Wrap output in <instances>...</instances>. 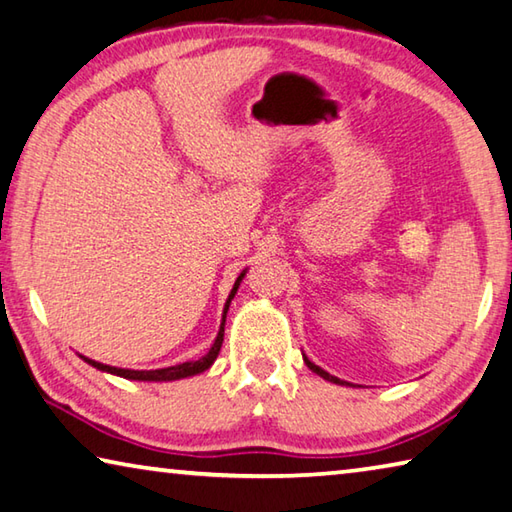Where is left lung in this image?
<instances>
[{
    "instance_id": "obj_1",
    "label": "left lung",
    "mask_w": 512,
    "mask_h": 512,
    "mask_svg": "<svg viewBox=\"0 0 512 512\" xmlns=\"http://www.w3.org/2000/svg\"><path fill=\"white\" fill-rule=\"evenodd\" d=\"M303 362H306V364H308V369H310V371H315L317 375H321V378H324V380H328V382H335V384H348V382H342V380H339V378H335V375H330V373H326L324 369H319V366H317V364H312V362L308 360V357H303Z\"/></svg>"
}]
</instances>
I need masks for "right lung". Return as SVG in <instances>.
I'll list each match as a JSON object with an SVG mask.
<instances>
[{"mask_svg": "<svg viewBox=\"0 0 512 512\" xmlns=\"http://www.w3.org/2000/svg\"><path fill=\"white\" fill-rule=\"evenodd\" d=\"M242 276H245V272H242L238 276L236 285H233V290L229 294V301L227 306H224V315H222V326H220V333L218 337H215V342L211 346V351L206 353L204 357H200V360L195 362H184V364H177V366H168V369H157V371H130V369H116V366H107V364H101V362H94V360H87V364L96 366V369L101 371H107V373H114V375H121V378H128V380H148V382H161V380H179V378H188V375H197L209 369V366L215 362V357H218L220 353V346H222V339H224V321H227V310H229V303L233 299V294H236L238 285L242 281Z\"/></svg>", "mask_w": 512, "mask_h": 512, "instance_id": "right-lung-1", "label": "right lung"}]
</instances>
